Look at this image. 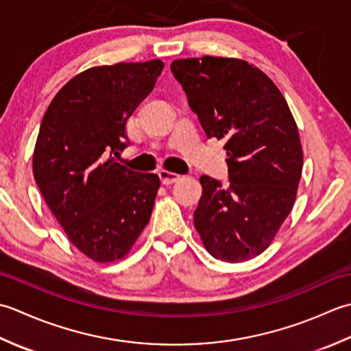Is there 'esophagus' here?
<instances>
[{"label":"esophagus","instance_id":"34e87169","mask_svg":"<svg viewBox=\"0 0 351 351\" xmlns=\"http://www.w3.org/2000/svg\"><path fill=\"white\" fill-rule=\"evenodd\" d=\"M159 177L163 184H173L177 180H180V176L176 174V173H171V171H160Z\"/></svg>","mask_w":351,"mask_h":351}]
</instances>
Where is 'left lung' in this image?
Segmentation results:
<instances>
[{
	"label": "left lung",
	"mask_w": 351,
	"mask_h": 351,
	"mask_svg": "<svg viewBox=\"0 0 351 351\" xmlns=\"http://www.w3.org/2000/svg\"><path fill=\"white\" fill-rule=\"evenodd\" d=\"M207 138L224 139L228 180L199 177L194 226L215 259L245 262L265 252L295 203L303 149L289 106L259 68L233 57L171 63Z\"/></svg>",
	"instance_id": "left-lung-1"
}]
</instances>
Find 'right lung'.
Returning <instances> with one entry per match:
<instances>
[{
	"label": "right lung",
	"instance_id": "right-lung-1",
	"mask_svg": "<svg viewBox=\"0 0 351 351\" xmlns=\"http://www.w3.org/2000/svg\"><path fill=\"white\" fill-rule=\"evenodd\" d=\"M162 69L157 59L86 69L57 92L42 119L34 180L68 239L95 262L123 259L152 217L159 177L112 156L128 145L127 119Z\"/></svg>",
	"mask_w": 351,
	"mask_h": 351
}]
</instances>
